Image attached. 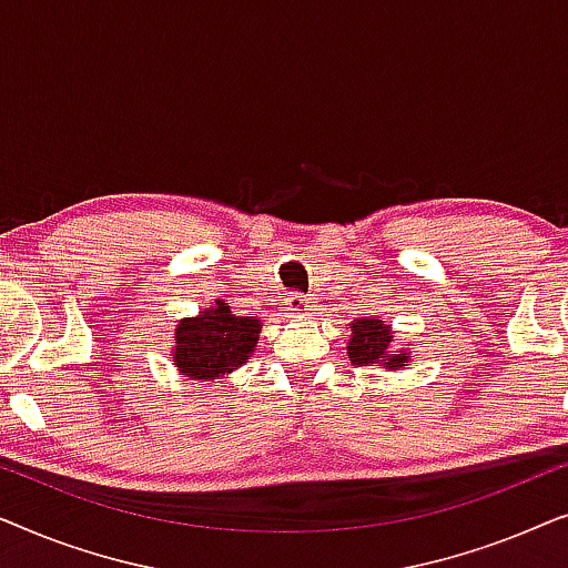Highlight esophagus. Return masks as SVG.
<instances>
[{"mask_svg":"<svg viewBox=\"0 0 568 568\" xmlns=\"http://www.w3.org/2000/svg\"><path fill=\"white\" fill-rule=\"evenodd\" d=\"M313 307H315L313 302H310L307 297H302V294H292L290 297V310L294 315H307Z\"/></svg>","mask_w":568,"mask_h":568,"instance_id":"esophagus-1","label":"esophagus"}]
</instances>
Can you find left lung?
Here are the masks:
<instances>
[{
  "label": "left lung",
  "mask_w": 568,
  "mask_h": 568,
  "mask_svg": "<svg viewBox=\"0 0 568 568\" xmlns=\"http://www.w3.org/2000/svg\"><path fill=\"white\" fill-rule=\"evenodd\" d=\"M348 328H352V338H348L346 354L352 364L379 367L387 372L408 367L410 344L393 348L398 341H395V333L385 321H379V317H362V321H354Z\"/></svg>",
  "instance_id": "left-lung-1"
}]
</instances>
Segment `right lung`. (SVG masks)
Wrapping results in <instances>:
<instances>
[{"mask_svg":"<svg viewBox=\"0 0 568 568\" xmlns=\"http://www.w3.org/2000/svg\"><path fill=\"white\" fill-rule=\"evenodd\" d=\"M261 328V321L240 317L230 310V302L214 300L196 317L178 321L170 359L181 375L214 383L251 359Z\"/></svg>","mask_w":568,"mask_h":568,"instance_id":"right-lung-1","label":"right lung"}]
</instances>
